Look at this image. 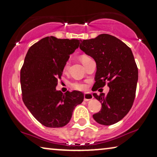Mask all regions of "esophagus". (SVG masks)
Here are the masks:
<instances>
[{
    "label": "esophagus",
    "instance_id": "obj_1",
    "mask_svg": "<svg viewBox=\"0 0 157 157\" xmlns=\"http://www.w3.org/2000/svg\"><path fill=\"white\" fill-rule=\"evenodd\" d=\"M83 98H84L85 101H88L94 98V96L91 94H85L84 96H83Z\"/></svg>",
    "mask_w": 157,
    "mask_h": 157
}]
</instances>
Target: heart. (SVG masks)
<instances>
[{"label":"heart","instance_id":"obj_1","mask_svg":"<svg viewBox=\"0 0 157 157\" xmlns=\"http://www.w3.org/2000/svg\"><path fill=\"white\" fill-rule=\"evenodd\" d=\"M89 57L87 56H83L81 58V60H82V62L84 61L85 59H88ZM69 66H70V61L69 60H68V61H66L65 64H64L63 66V71H66L68 69V68H69ZM71 86L73 89H75V90H78V91H86V85L85 84V83H81V82H78V81H76V82H74L72 83L71 84Z\"/></svg>","mask_w":157,"mask_h":157}]
</instances>
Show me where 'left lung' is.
Masks as SVG:
<instances>
[{"label": "left lung", "instance_id": "1", "mask_svg": "<svg viewBox=\"0 0 157 157\" xmlns=\"http://www.w3.org/2000/svg\"><path fill=\"white\" fill-rule=\"evenodd\" d=\"M81 42V50L96 63L94 91L104 87L106 83L109 87L106 95L93 94L102 105L93 118L102 125H112L123 119L134 104L138 68L132 51L121 40L109 34H101Z\"/></svg>", "mask_w": 157, "mask_h": 157}]
</instances>
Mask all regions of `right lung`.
Returning a JSON list of instances; mask_svg holds the SVG:
<instances>
[{"mask_svg": "<svg viewBox=\"0 0 157 157\" xmlns=\"http://www.w3.org/2000/svg\"><path fill=\"white\" fill-rule=\"evenodd\" d=\"M81 40L42 38L30 47L21 69L23 101L36 119L46 127L59 128L70 121L74 109L82 103L78 91H56L63 66Z\"/></svg>", "mask_w": 157, "mask_h": 157, "instance_id": "1", "label": "right lung"}]
</instances>
